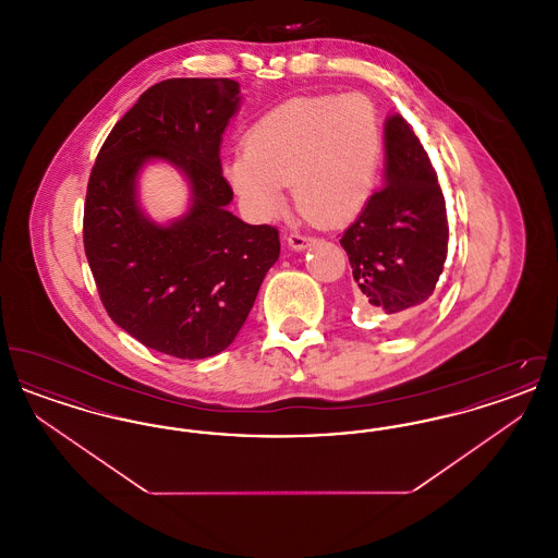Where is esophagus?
<instances>
[{
  "label": "esophagus",
  "instance_id": "esophagus-1",
  "mask_svg": "<svg viewBox=\"0 0 558 558\" xmlns=\"http://www.w3.org/2000/svg\"><path fill=\"white\" fill-rule=\"evenodd\" d=\"M287 242H289V246L294 248V251H305L307 246L314 244V239L312 236H303V234H289Z\"/></svg>",
  "mask_w": 558,
  "mask_h": 558
}]
</instances>
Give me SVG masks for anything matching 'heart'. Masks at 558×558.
Masks as SVG:
<instances>
[{
  "mask_svg": "<svg viewBox=\"0 0 558 558\" xmlns=\"http://www.w3.org/2000/svg\"><path fill=\"white\" fill-rule=\"evenodd\" d=\"M380 153V121L366 96H296L248 128L223 175L255 219L280 211L292 184L294 205L310 221L339 226L371 201Z\"/></svg>",
  "mask_w": 558,
  "mask_h": 558,
  "instance_id": "obj_1",
  "label": "heart"
}]
</instances>
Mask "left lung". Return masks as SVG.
I'll return each instance as SVG.
<instances>
[{"label": "left lung", "instance_id": "1", "mask_svg": "<svg viewBox=\"0 0 558 558\" xmlns=\"http://www.w3.org/2000/svg\"><path fill=\"white\" fill-rule=\"evenodd\" d=\"M446 198L414 130L385 121V182L341 239L364 307L393 322L416 316L448 257Z\"/></svg>", "mask_w": 558, "mask_h": 558}]
</instances>
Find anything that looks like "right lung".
Listing matches in <instances>:
<instances>
[{"mask_svg":"<svg viewBox=\"0 0 558 558\" xmlns=\"http://www.w3.org/2000/svg\"><path fill=\"white\" fill-rule=\"evenodd\" d=\"M239 94L234 80L148 87L108 133L87 184L83 244L108 316L180 360L211 357L236 339L280 255L276 228L228 211L234 192L219 146ZM148 159L171 161L191 184V209L167 227L136 205Z\"/></svg>","mask_w":558,"mask_h":558,"instance_id":"obj_1","label":"right lung"}]
</instances>
